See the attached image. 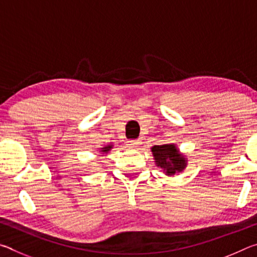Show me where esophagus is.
Wrapping results in <instances>:
<instances>
[{
    "instance_id": "obj_1",
    "label": "esophagus",
    "mask_w": 257,
    "mask_h": 257,
    "mask_svg": "<svg viewBox=\"0 0 257 257\" xmlns=\"http://www.w3.org/2000/svg\"><path fill=\"white\" fill-rule=\"evenodd\" d=\"M129 147L130 149H137V147L142 144V142L139 139H134V141H129Z\"/></svg>"
}]
</instances>
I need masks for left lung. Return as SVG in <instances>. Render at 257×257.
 <instances>
[{"mask_svg":"<svg viewBox=\"0 0 257 257\" xmlns=\"http://www.w3.org/2000/svg\"><path fill=\"white\" fill-rule=\"evenodd\" d=\"M152 153L156 165L163 169L167 176L181 172L187 165L186 158L179 153V150L175 144L155 145L152 147Z\"/></svg>","mask_w":257,"mask_h":257,"instance_id":"obj_1","label":"left lung"}]
</instances>
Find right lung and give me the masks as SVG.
<instances>
[{
  "instance_id": "obj_1",
  "label": "right lung",
  "mask_w": 257,
  "mask_h": 257,
  "mask_svg": "<svg viewBox=\"0 0 257 257\" xmlns=\"http://www.w3.org/2000/svg\"><path fill=\"white\" fill-rule=\"evenodd\" d=\"M112 149V145H107L105 147H103V149H101V152L102 153H107L108 151H110Z\"/></svg>"
}]
</instances>
